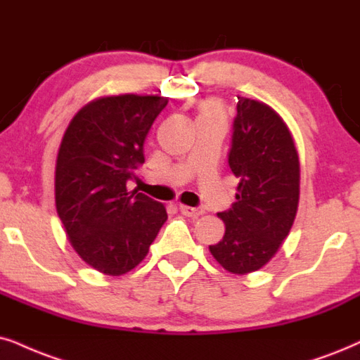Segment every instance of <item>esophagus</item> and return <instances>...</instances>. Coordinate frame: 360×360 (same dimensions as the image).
Listing matches in <instances>:
<instances>
[{"label": "esophagus", "mask_w": 360, "mask_h": 360, "mask_svg": "<svg viewBox=\"0 0 360 360\" xmlns=\"http://www.w3.org/2000/svg\"><path fill=\"white\" fill-rule=\"evenodd\" d=\"M179 211L183 212L184 216H188V217H199V216H202V214H204V209H201V207L184 206V204H181Z\"/></svg>", "instance_id": "34e87169"}]
</instances>
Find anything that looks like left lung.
<instances>
[{"label": "left lung", "instance_id": "1", "mask_svg": "<svg viewBox=\"0 0 360 360\" xmlns=\"http://www.w3.org/2000/svg\"><path fill=\"white\" fill-rule=\"evenodd\" d=\"M229 166L236 202L217 216L226 233L209 251L226 271L261 269L288 238L299 206L301 167L288 124L266 103L238 96Z\"/></svg>", "mask_w": 360, "mask_h": 360}]
</instances>
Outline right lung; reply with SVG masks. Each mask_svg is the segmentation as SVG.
<instances>
[{
	"label": "right lung",
	"mask_w": 360,
	"mask_h": 360,
	"mask_svg": "<svg viewBox=\"0 0 360 360\" xmlns=\"http://www.w3.org/2000/svg\"><path fill=\"white\" fill-rule=\"evenodd\" d=\"M166 104L167 98L138 94L94 99L63 136L54 172L58 216L72 249L106 276L134 269L167 219L161 202L127 189Z\"/></svg>",
	"instance_id": "right-lung-1"
}]
</instances>
